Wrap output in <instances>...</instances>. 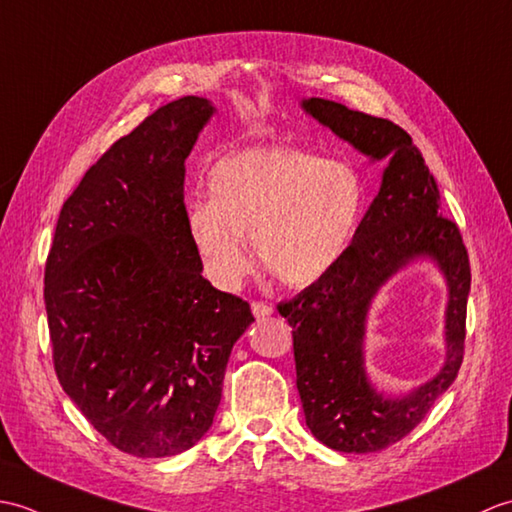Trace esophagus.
Listing matches in <instances>:
<instances>
[{
  "mask_svg": "<svg viewBox=\"0 0 512 512\" xmlns=\"http://www.w3.org/2000/svg\"><path fill=\"white\" fill-rule=\"evenodd\" d=\"M252 313H254V317H269L271 313H274V309H271V306L265 302H252Z\"/></svg>",
  "mask_w": 512,
  "mask_h": 512,
  "instance_id": "esophagus-1",
  "label": "esophagus"
}]
</instances>
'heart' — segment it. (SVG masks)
<instances>
[{
    "label": "heart",
    "mask_w": 512,
    "mask_h": 512,
    "mask_svg": "<svg viewBox=\"0 0 512 512\" xmlns=\"http://www.w3.org/2000/svg\"><path fill=\"white\" fill-rule=\"evenodd\" d=\"M208 190L210 201L186 208V232L221 289H236L252 269L247 236L282 285H313L344 258L366 210L355 168L295 146L223 157Z\"/></svg>",
    "instance_id": "1"
}]
</instances>
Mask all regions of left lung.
<instances>
[{
    "label": "left lung",
    "instance_id": "8db88e82",
    "mask_svg": "<svg viewBox=\"0 0 512 512\" xmlns=\"http://www.w3.org/2000/svg\"><path fill=\"white\" fill-rule=\"evenodd\" d=\"M302 109L370 162H388L344 258L331 274L278 304L293 326L295 383L311 434L335 451L374 453L410 434L458 377L469 256L458 225L440 217L436 179L399 124L324 98H304ZM418 259L434 262L448 285L446 361L429 382L388 395L367 377V315L384 282Z\"/></svg>",
    "mask_w": 512,
    "mask_h": 512
}]
</instances>
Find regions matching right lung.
Segmentation results:
<instances>
[{
	"label": "right lung",
	"instance_id": "obj_1",
	"mask_svg": "<svg viewBox=\"0 0 512 512\" xmlns=\"http://www.w3.org/2000/svg\"><path fill=\"white\" fill-rule=\"evenodd\" d=\"M214 111L184 96L113 144L63 203L45 263L56 377L138 458L206 436L232 346L254 322L245 300L201 276L186 232V160Z\"/></svg>",
	"mask_w": 512,
	"mask_h": 512
}]
</instances>
